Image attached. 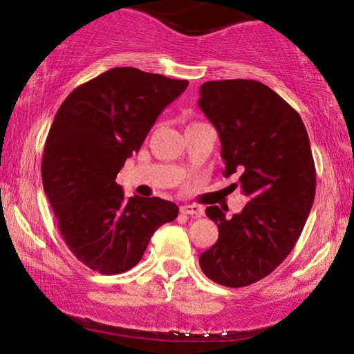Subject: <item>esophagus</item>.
Here are the masks:
<instances>
[{
	"label": "esophagus",
	"mask_w": 354,
	"mask_h": 354,
	"mask_svg": "<svg viewBox=\"0 0 354 354\" xmlns=\"http://www.w3.org/2000/svg\"><path fill=\"white\" fill-rule=\"evenodd\" d=\"M181 214H185V215H195V217H201L203 215V209L200 206H195V205H185V206H181Z\"/></svg>",
	"instance_id": "34e87169"
}]
</instances>
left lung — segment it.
Listing matches in <instances>:
<instances>
[{"label":"left lung","instance_id":"1","mask_svg":"<svg viewBox=\"0 0 354 354\" xmlns=\"http://www.w3.org/2000/svg\"><path fill=\"white\" fill-rule=\"evenodd\" d=\"M198 104L221 142L223 175L239 173L248 203L226 218L218 206L206 215L218 241L200 256L203 273L226 287L266 278L295 247L315 196V165L299 113L266 84L207 81Z\"/></svg>","mask_w":354,"mask_h":354}]
</instances>
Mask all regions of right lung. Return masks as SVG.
I'll list each match as a JSON object with an SVG mask.
<instances>
[{
	"instance_id": "obj_1",
	"label": "right lung",
	"mask_w": 354,
	"mask_h": 354,
	"mask_svg": "<svg viewBox=\"0 0 354 354\" xmlns=\"http://www.w3.org/2000/svg\"><path fill=\"white\" fill-rule=\"evenodd\" d=\"M187 86L185 80L117 67L81 84L59 107L41 179L65 243L92 270L128 272L154 231L178 217L175 203L158 196L127 201L115 179L159 113Z\"/></svg>"
}]
</instances>
